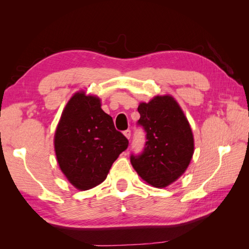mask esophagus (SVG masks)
Returning a JSON list of instances; mask_svg holds the SVG:
<instances>
[{"instance_id": "esophagus-1", "label": "esophagus", "mask_w": 249, "mask_h": 249, "mask_svg": "<svg viewBox=\"0 0 249 249\" xmlns=\"http://www.w3.org/2000/svg\"><path fill=\"white\" fill-rule=\"evenodd\" d=\"M124 135L127 140H129L130 136H132V132H130V129H126V130H124Z\"/></svg>"}]
</instances>
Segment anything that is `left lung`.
I'll return each instance as SVG.
<instances>
[{
  "label": "left lung",
  "instance_id": "obj_1",
  "mask_svg": "<svg viewBox=\"0 0 249 249\" xmlns=\"http://www.w3.org/2000/svg\"><path fill=\"white\" fill-rule=\"evenodd\" d=\"M146 142L140 155H130L138 176L156 188H165L181 177L191 161L195 142L190 124L170 95L155 96L138 105Z\"/></svg>",
  "mask_w": 249,
  "mask_h": 249
}]
</instances>
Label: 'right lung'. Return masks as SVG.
Wrapping results in <instances>:
<instances>
[{
    "mask_svg": "<svg viewBox=\"0 0 249 249\" xmlns=\"http://www.w3.org/2000/svg\"><path fill=\"white\" fill-rule=\"evenodd\" d=\"M128 141L116 130L101 101L83 91L67 103L54 133V151L61 171L79 190L103 182Z\"/></svg>",
    "mask_w": 249,
    "mask_h": 249,
    "instance_id": "obj_1",
    "label": "right lung"
}]
</instances>
